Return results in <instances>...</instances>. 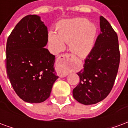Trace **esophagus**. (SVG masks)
I'll use <instances>...</instances> for the list:
<instances>
[{"mask_svg": "<svg viewBox=\"0 0 128 128\" xmlns=\"http://www.w3.org/2000/svg\"><path fill=\"white\" fill-rule=\"evenodd\" d=\"M72 58L70 54H64L59 56L56 62V71L61 78L66 77L68 73V66Z\"/></svg>", "mask_w": 128, "mask_h": 128, "instance_id": "esophagus-1", "label": "esophagus"}]
</instances>
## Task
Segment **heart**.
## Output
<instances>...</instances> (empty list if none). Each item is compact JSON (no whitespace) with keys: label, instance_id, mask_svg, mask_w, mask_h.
<instances>
[{"label":"heart","instance_id":"heart-1","mask_svg":"<svg viewBox=\"0 0 128 128\" xmlns=\"http://www.w3.org/2000/svg\"><path fill=\"white\" fill-rule=\"evenodd\" d=\"M56 29L58 34L50 31L48 39L56 52L63 50L65 42L69 43L70 50L79 57H86L91 52L96 36V27L88 20L76 18L59 22Z\"/></svg>","mask_w":128,"mask_h":128}]
</instances>
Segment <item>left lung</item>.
Returning a JSON list of instances; mask_svg holds the SVG:
<instances>
[{
    "instance_id": "left-lung-1",
    "label": "left lung",
    "mask_w": 128,
    "mask_h": 128,
    "mask_svg": "<svg viewBox=\"0 0 128 128\" xmlns=\"http://www.w3.org/2000/svg\"><path fill=\"white\" fill-rule=\"evenodd\" d=\"M99 20L101 33L86 58L84 68L77 73L80 83L72 90L74 99L84 105L95 104L108 95L119 66L117 34L102 16Z\"/></svg>"
}]
</instances>
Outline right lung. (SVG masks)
I'll use <instances>...</instances> for the list:
<instances>
[{"mask_svg": "<svg viewBox=\"0 0 128 128\" xmlns=\"http://www.w3.org/2000/svg\"><path fill=\"white\" fill-rule=\"evenodd\" d=\"M47 42V27L38 15L24 17L7 39V75L24 102H44L59 78L54 67L56 57L44 48Z\"/></svg>", "mask_w": 128, "mask_h": 128, "instance_id": "right-lung-1", "label": "right lung"}]
</instances>
